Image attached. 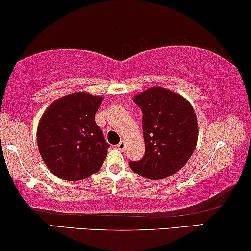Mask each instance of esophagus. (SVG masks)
<instances>
[{"label":"esophagus","instance_id":"esophagus-1","mask_svg":"<svg viewBox=\"0 0 251 251\" xmlns=\"http://www.w3.org/2000/svg\"><path fill=\"white\" fill-rule=\"evenodd\" d=\"M117 149L121 151H125L126 150V142L125 141H121L119 144H117Z\"/></svg>","mask_w":251,"mask_h":251}]
</instances>
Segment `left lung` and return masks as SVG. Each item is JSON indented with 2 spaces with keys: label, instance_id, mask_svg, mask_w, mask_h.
Wrapping results in <instances>:
<instances>
[{
  "label": "left lung",
  "instance_id": "left-lung-1",
  "mask_svg": "<svg viewBox=\"0 0 251 251\" xmlns=\"http://www.w3.org/2000/svg\"><path fill=\"white\" fill-rule=\"evenodd\" d=\"M143 113L145 153L131 170L142 177L158 180L178 172L197 147L198 121L184 97L163 87H151L135 95Z\"/></svg>",
  "mask_w": 251,
  "mask_h": 251
}]
</instances>
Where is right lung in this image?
Here are the masks:
<instances>
[{
    "instance_id": "right-lung-1",
    "label": "right lung",
    "mask_w": 251,
    "mask_h": 251,
    "mask_svg": "<svg viewBox=\"0 0 251 251\" xmlns=\"http://www.w3.org/2000/svg\"><path fill=\"white\" fill-rule=\"evenodd\" d=\"M102 101L86 92L72 93L55 100L40 117L37 145L54 176L76 181L101 169L109 148L95 123Z\"/></svg>"
}]
</instances>
